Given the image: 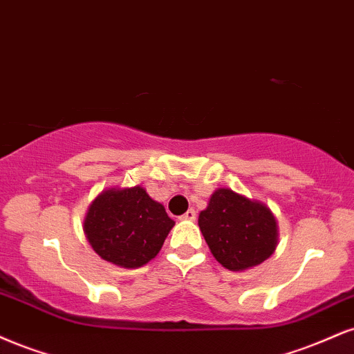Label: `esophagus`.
Segmentation results:
<instances>
[{
    "label": "esophagus",
    "instance_id": "34e87169",
    "mask_svg": "<svg viewBox=\"0 0 354 354\" xmlns=\"http://www.w3.org/2000/svg\"><path fill=\"white\" fill-rule=\"evenodd\" d=\"M181 219H183V221H194V219H196V211H194V209L186 211L185 214L181 216Z\"/></svg>",
    "mask_w": 354,
    "mask_h": 354
}]
</instances>
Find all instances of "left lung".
Returning <instances> with one entry per match:
<instances>
[{
	"mask_svg": "<svg viewBox=\"0 0 354 354\" xmlns=\"http://www.w3.org/2000/svg\"><path fill=\"white\" fill-rule=\"evenodd\" d=\"M198 224L212 257L232 272L267 261L279 242V225L270 207L229 188L211 194Z\"/></svg>",
	"mask_w": 354,
	"mask_h": 354,
	"instance_id": "left-lung-1",
	"label": "left lung"
}]
</instances>
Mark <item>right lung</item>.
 <instances>
[{
	"instance_id": "obj_1",
	"label": "right lung",
	"mask_w": 354,
	"mask_h": 354,
	"mask_svg": "<svg viewBox=\"0 0 354 354\" xmlns=\"http://www.w3.org/2000/svg\"><path fill=\"white\" fill-rule=\"evenodd\" d=\"M174 221L142 186L109 188L93 199L84 234L100 259L123 269H138L156 257Z\"/></svg>"
}]
</instances>
